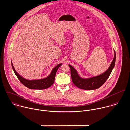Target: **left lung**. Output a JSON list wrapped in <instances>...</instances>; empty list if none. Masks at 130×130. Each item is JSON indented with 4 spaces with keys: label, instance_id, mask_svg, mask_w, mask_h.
<instances>
[{
    "label": "left lung",
    "instance_id": "8db88e82",
    "mask_svg": "<svg viewBox=\"0 0 130 130\" xmlns=\"http://www.w3.org/2000/svg\"><path fill=\"white\" fill-rule=\"evenodd\" d=\"M115 59L116 54L114 51V57L108 69L99 76L87 79L81 78L76 70L73 66L69 65L71 71V78L73 84L78 88L83 90H95L100 88L110 76L115 65Z\"/></svg>",
    "mask_w": 130,
    "mask_h": 130
}]
</instances>
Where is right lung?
Segmentation results:
<instances>
[{
	"instance_id": "add662e5",
	"label": "right lung",
	"mask_w": 130,
	"mask_h": 130,
	"mask_svg": "<svg viewBox=\"0 0 130 130\" xmlns=\"http://www.w3.org/2000/svg\"><path fill=\"white\" fill-rule=\"evenodd\" d=\"M11 64L13 70L14 71L16 76L23 85H24L25 86L30 89L44 90L50 87L53 84L55 80L56 72L62 64H59L56 66L51 71L50 75L47 78L40 80H28L23 78L18 73H17L13 66L12 62Z\"/></svg>"
}]
</instances>
